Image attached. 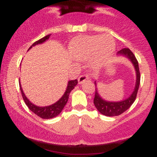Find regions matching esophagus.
Instances as JSON below:
<instances>
[{"mask_svg": "<svg viewBox=\"0 0 157 157\" xmlns=\"http://www.w3.org/2000/svg\"><path fill=\"white\" fill-rule=\"evenodd\" d=\"M88 79H89L88 75H80L79 77H78V83H79V84H81V83H83L84 82H86Z\"/></svg>", "mask_w": 157, "mask_h": 157, "instance_id": "esophagus-1", "label": "esophagus"}]
</instances>
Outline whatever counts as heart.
I'll list each match as a JSON object with an SVG mask.
<instances>
[{"instance_id": "obj_1", "label": "heart", "mask_w": 157, "mask_h": 157, "mask_svg": "<svg viewBox=\"0 0 157 157\" xmlns=\"http://www.w3.org/2000/svg\"><path fill=\"white\" fill-rule=\"evenodd\" d=\"M114 49V39L109 34L79 36L69 46L71 56L75 59L83 60L92 56L90 65L96 69L105 64Z\"/></svg>"}]
</instances>
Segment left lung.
<instances>
[{
    "label": "left lung",
    "instance_id": "left-lung-1",
    "mask_svg": "<svg viewBox=\"0 0 157 157\" xmlns=\"http://www.w3.org/2000/svg\"><path fill=\"white\" fill-rule=\"evenodd\" d=\"M118 54L125 56L126 57L128 58L130 61L132 62L136 71V84L135 87H134V92L132 93V94L127 99L124 100V101H119V102H109V101H106L105 100H103L101 98V96L98 94V90L96 88L94 104L96 108H97V109L101 112V114L106 116H120V115L123 113L125 111H127L132 105L134 101H135L140 85L141 76H140L139 67H138V60L136 59L134 53L128 48H125L121 49L120 51H119Z\"/></svg>",
    "mask_w": 157,
    "mask_h": 157
}]
</instances>
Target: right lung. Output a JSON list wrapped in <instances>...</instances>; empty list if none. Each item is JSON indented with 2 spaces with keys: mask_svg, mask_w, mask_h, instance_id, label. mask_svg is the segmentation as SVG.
Masks as SVG:
<instances>
[{
  "mask_svg": "<svg viewBox=\"0 0 157 157\" xmlns=\"http://www.w3.org/2000/svg\"><path fill=\"white\" fill-rule=\"evenodd\" d=\"M51 34H48L45 37H42L41 39H39L38 41H35V42L31 45V46L29 48H32V46H34L36 45H38V44H41V43L45 42L46 40H48L50 37ZM28 49V50H29ZM78 83V80H71V81H69L68 83H67V86L66 91H65L64 94L62 96V98L56 102L53 105H51L49 106H45V107H39L37 106V105H34V104H32L27 98L25 96L24 93H23V90H22L21 85L19 84V87H20V91H21V94L22 97L23 98V101H25V104L27 105V107L29 108L31 112H33L34 114L37 115V116H39L41 117V119H52V118L56 117L61 112V111L63 110V109L64 108L65 105L67 104V101H68V98H69V94L71 92V90L75 88L76 85H77Z\"/></svg>",
  "mask_w": 157,
  "mask_h": 157,
  "instance_id": "obj_1",
  "label": "right lung"
}]
</instances>
